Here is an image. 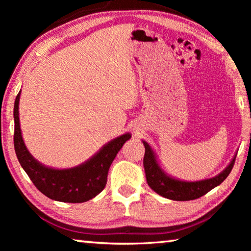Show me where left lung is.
I'll return each mask as SVG.
<instances>
[{
	"label": "left lung",
	"instance_id": "left-lung-1",
	"mask_svg": "<svg viewBox=\"0 0 251 251\" xmlns=\"http://www.w3.org/2000/svg\"><path fill=\"white\" fill-rule=\"evenodd\" d=\"M143 144L145 146V156H144L143 164L144 168H145L148 186L160 196L177 201L197 199L222 184L230 174L237 156V154L233 156L230 164L217 176L198 181H185L168 176L160 168L155 152L148 145V143L143 141Z\"/></svg>",
	"mask_w": 251,
	"mask_h": 251
}]
</instances>
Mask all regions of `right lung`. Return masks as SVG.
<instances>
[{
	"instance_id": "obj_1",
	"label": "right lung",
	"mask_w": 251,
	"mask_h": 251,
	"mask_svg": "<svg viewBox=\"0 0 251 251\" xmlns=\"http://www.w3.org/2000/svg\"><path fill=\"white\" fill-rule=\"evenodd\" d=\"M20 95L14 103V148L16 156L37 189L53 201L64 202H84L97 196L105 188L108 169L129 133L116 137L100 148V151L79 166L67 169H55L42 165L29 154L25 146L20 127Z\"/></svg>"
}]
</instances>
